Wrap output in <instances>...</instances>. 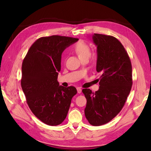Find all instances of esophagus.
<instances>
[{
	"instance_id": "esophagus-1",
	"label": "esophagus",
	"mask_w": 151,
	"mask_h": 151,
	"mask_svg": "<svg viewBox=\"0 0 151 151\" xmlns=\"http://www.w3.org/2000/svg\"><path fill=\"white\" fill-rule=\"evenodd\" d=\"M77 93L80 94L82 92V89H81V88H77Z\"/></svg>"
}]
</instances>
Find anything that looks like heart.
<instances>
[{
	"label": "heart",
	"instance_id": "1",
	"mask_svg": "<svg viewBox=\"0 0 151 151\" xmlns=\"http://www.w3.org/2000/svg\"><path fill=\"white\" fill-rule=\"evenodd\" d=\"M74 51L81 60L89 58L91 55V48L89 45L83 41H79L75 45Z\"/></svg>",
	"mask_w": 151,
	"mask_h": 151
}]
</instances>
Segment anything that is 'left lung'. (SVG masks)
<instances>
[{
    "mask_svg": "<svg viewBox=\"0 0 151 151\" xmlns=\"http://www.w3.org/2000/svg\"><path fill=\"white\" fill-rule=\"evenodd\" d=\"M97 47L96 70L101 74L98 91L83 89L87 99L85 116L91 125L99 126L115 118L124 106L132 86V64L119 40L112 36L94 33Z\"/></svg>",
    "mask_w": 151,
    "mask_h": 151,
    "instance_id": "1",
    "label": "left lung"
}]
</instances>
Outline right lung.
<instances>
[{
  "instance_id": "1",
  "label": "right lung",
  "mask_w": 151,
  "mask_h": 151,
  "mask_svg": "<svg viewBox=\"0 0 151 151\" xmlns=\"http://www.w3.org/2000/svg\"><path fill=\"white\" fill-rule=\"evenodd\" d=\"M78 38L53 35L38 39L31 45L22 64L21 88L34 115L48 125H60L65 119L74 86L59 85L62 53Z\"/></svg>"
}]
</instances>
